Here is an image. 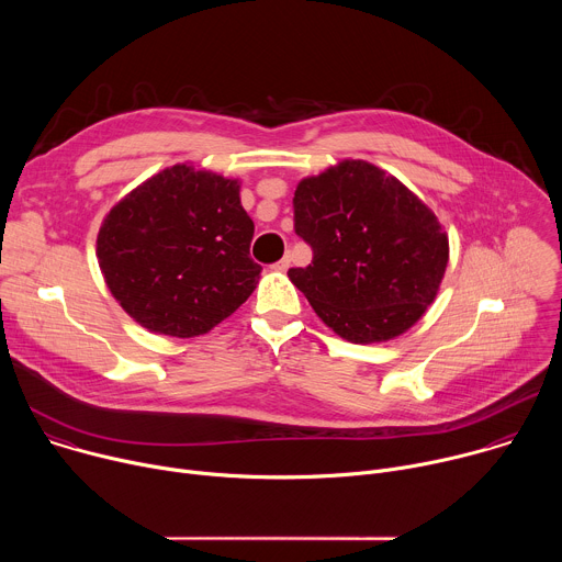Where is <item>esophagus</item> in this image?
Here are the masks:
<instances>
[{
    "label": "esophagus",
    "instance_id": "34e87169",
    "mask_svg": "<svg viewBox=\"0 0 562 562\" xmlns=\"http://www.w3.org/2000/svg\"><path fill=\"white\" fill-rule=\"evenodd\" d=\"M289 267H291V256H289V254H286L280 262H276V265H273V269H276V271H286Z\"/></svg>",
    "mask_w": 562,
    "mask_h": 562
}]
</instances>
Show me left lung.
Wrapping results in <instances>:
<instances>
[{
  "label": "left lung",
  "mask_w": 562,
  "mask_h": 562,
  "mask_svg": "<svg viewBox=\"0 0 562 562\" xmlns=\"http://www.w3.org/2000/svg\"><path fill=\"white\" fill-rule=\"evenodd\" d=\"M293 209L313 260L289 269V280L334 334L356 345L386 342L434 304L449 235L397 178L364 159H342L302 178Z\"/></svg>",
  "instance_id": "8db88e82"
}]
</instances>
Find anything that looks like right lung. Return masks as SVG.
Segmentation results:
<instances>
[{"label":"right lung","mask_w":562,"mask_h":562,"mask_svg":"<svg viewBox=\"0 0 562 562\" xmlns=\"http://www.w3.org/2000/svg\"><path fill=\"white\" fill-rule=\"evenodd\" d=\"M254 220L239 180L173 165L126 193L98 233L111 295L150 334H209L256 291Z\"/></svg>","instance_id":"1"}]
</instances>
